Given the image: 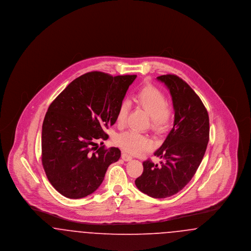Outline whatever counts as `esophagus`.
<instances>
[{"mask_svg":"<svg viewBox=\"0 0 251 251\" xmlns=\"http://www.w3.org/2000/svg\"><path fill=\"white\" fill-rule=\"evenodd\" d=\"M121 158L124 160V161H126V162H128V161H131V156L129 155V154H127V153H125V152H123L122 154H121Z\"/></svg>","mask_w":251,"mask_h":251,"instance_id":"esophagus-1","label":"esophagus"}]
</instances>
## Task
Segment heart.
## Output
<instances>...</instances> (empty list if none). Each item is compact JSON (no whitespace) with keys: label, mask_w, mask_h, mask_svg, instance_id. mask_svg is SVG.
<instances>
[{"label":"heart","mask_w":251,"mask_h":251,"mask_svg":"<svg viewBox=\"0 0 251 251\" xmlns=\"http://www.w3.org/2000/svg\"><path fill=\"white\" fill-rule=\"evenodd\" d=\"M133 101L151 117V125L154 131H165L169 126L173 119V108L167 102L166 96L160 89L151 84H146L134 95ZM129 107L127 100H123L119 106L117 123L120 127L126 123ZM116 144L131 154H140L152 148V142L150 138L132 131L119 134L116 137Z\"/></svg>","instance_id":"obj_1"}]
</instances>
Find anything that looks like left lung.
<instances>
[{
    "mask_svg": "<svg viewBox=\"0 0 251 251\" xmlns=\"http://www.w3.org/2000/svg\"><path fill=\"white\" fill-rule=\"evenodd\" d=\"M167 85L175 112L174 125L154 155L160 165L143 162L142 175L135 179L144 194L165 199L180 191L195 175L209 142V116L206 108L190 85L177 75L157 77Z\"/></svg>",
    "mask_w": 251,
    "mask_h": 251,
    "instance_id": "obj_1",
    "label": "left lung"
}]
</instances>
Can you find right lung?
<instances>
[{"mask_svg":"<svg viewBox=\"0 0 251 251\" xmlns=\"http://www.w3.org/2000/svg\"><path fill=\"white\" fill-rule=\"evenodd\" d=\"M136 75L112 76L87 72L72 81L49 106L42 125V165L50 184L66 198L95 192L120 149L94 148L106 140L105 130L117 114Z\"/></svg>","mask_w":251,"mask_h":251,"instance_id":"add662e5","label":"right lung"}]
</instances>
